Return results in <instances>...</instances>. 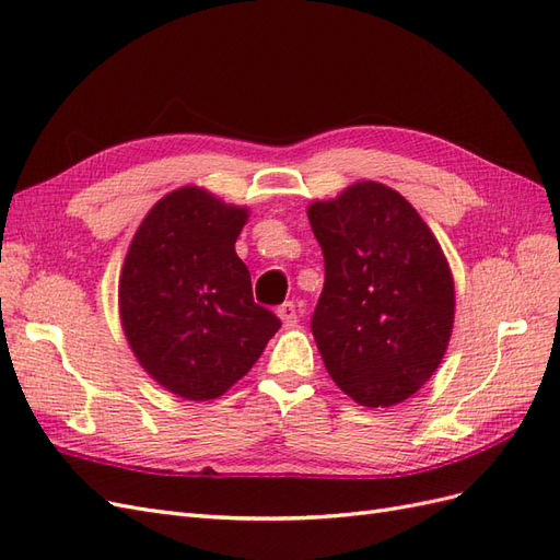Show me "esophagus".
Listing matches in <instances>:
<instances>
[{"label": "esophagus", "mask_w": 560, "mask_h": 560, "mask_svg": "<svg viewBox=\"0 0 560 560\" xmlns=\"http://www.w3.org/2000/svg\"><path fill=\"white\" fill-rule=\"evenodd\" d=\"M278 317L282 319V325L284 327H292V325H296V308H294V303H282V306L278 308Z\"/></svg>", "instance_id": "1"}]
</instances>
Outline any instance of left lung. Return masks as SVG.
Returning <instances> with one entry per match:
<instances>
[{
	"label": "left lung",
	"instance_id": "obj_1",
	"mask_svg": "<svg viewBox=\"0 0 560 560\" xmlns=\"http://www.w3.org/2000/svg\"><path fill=\"white\" fill-rule=\"evenodd\" d=\"M308 222L325 254L313 336L331 381L369 409L413 397L442 364L455 282L425 219L381 182L313 200Z\"/></svg>",
	"mask_w": 560,
	"mask_h": 560
}]
</instances>
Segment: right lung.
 I'll list each match as a JSON object with an SVG mask.
<instances>
[{
	"instance_id": "obj_1",
	"label": "right lung",
	"mask_w": 560,
	"mask_h": 560,
	"mask_svg": "<svg viewBox=\"0 0 560 560\" xmlns=\"http://www.w3.org/2000/svg\"><path fill=\"white\" fill-rule=\"evenodd\" d=\"M249 208L189 184L154 202L118 276V317L135 360L167 393L210 401L261 358L280 319L252 299L235 254Z\"/></svg>"
}]
</instances>
